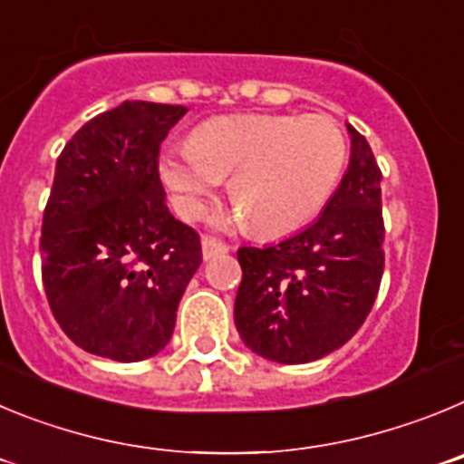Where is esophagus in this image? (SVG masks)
I'll return each instance as SVG.
<instances>
[{
	"instance_id": "1",
	"label": "esophagus",
	"mask_w": 464,
	"mask_h": 464,
	"mask_svg": "<svg viewBox=\"0 0 464 464\" xmlns=\"http://www.w3.org/2000/svg\"><path fill=\"white\" fill-rule=\"evenodd\" d=\"M225 251H227V246L220 244V241L211 239V237H204V239H202V256H204V260H211V257L220 256V253H225Z\"/></svg>"
}]
</instances>
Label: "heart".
Wrapping results in <instances>:
<instances>
[{
	"label": "heart",
	"mask_w": 464,
	"mask_h": 464,
	"mask_svg": "<svg viewBox=\"0 0 464 464\" xmlns=\"http://www.w3.org/2000/svg\"><path fill=\"white\" fill-rule=\"evenodd\" d=\"M346 162L342 130L323 113H248L202 122L160 153V179L183 216H197L229 176L253 232L281 237L325 207Z\"/></svg>",
	"instance_id": "b5f03b06"
}]
</instances>
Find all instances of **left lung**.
Instances as JSON below:
<instances>
[{"label": "left lung", "mask_w": 464, "mask_h": 464, "mask_svg": "<svg viewBox=\"0 0 464 464\" xmlns=\"http://www.w3.org/2000/svg\"><path fill=\"white\" fill-rule=\"evenodd\" d=\"M342 183L314 225L276 246L237 251L235 325L253 353L281 364L325 358L353 337L383 276L381 169L353 125Z\"/></svg>", "instance_id": "left-lung-1"}]
</instances>
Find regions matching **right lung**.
Listing matches in <instances>:
<instances>
[{"label":"right lung","instance_id":"obj_1","mask_svg":"<svg viewBox=\"0 0 464 464\" xmlns=\"http://www.w3.org/2000/svg\"><path fill=\"white\" fill-rule=\"evenodd\" d=\"M186 106L122 102L85 122L57 158L41 227V276L55 321L118 362L169 343L202 246L167 208L158 155Z\"/></svg>","mask_w":464,"mask_h":464}]
</instances>
